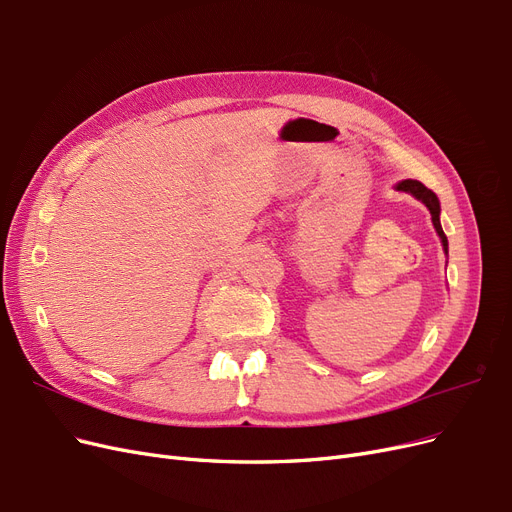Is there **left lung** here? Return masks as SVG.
Returning <instances> with one entry per match:
<instances>
[{
  "label": "left lung",
  "instance_id": "8db88e82",
  "mask_svg": "<svg viewBox=\"0 0 512 512\" xmlns=\"http://www.w3.org/2000/svg\"><path fill=\"white\" fill-rule=\"evenodd\" d=\"M396 189H399V192H407V194H413L415 198L422 200V202L428 206V211H430V215H432L434 230H437V234L441 236V242H443V246H445V253H447V236H445V232H443V227H441V219H439V215H441V204H439V198H437V194H434L432 189H428L424 183L415 181V179H407V181H401L399 185H396Z\"/></svg>",
  "mask_w": 512,
  "mask_h": 512
}]
</instances>
